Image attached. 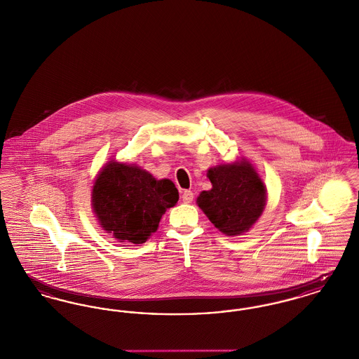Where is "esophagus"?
<instances>
[{
    "label": "esophagus",
    "mask_w": 359,
    "mask_h": 359,
    "mask_svg": "<svg viewBox=\"0 0 359 359\" xmlns=\"http://www.w3.org/2000/svg\"><path fill=\"white\" fill-rule=\"evenodd\" d=\"M182 201H183L184 203H191V202L194 201V192L189 191V189H186V191L183 192V195H182Z\"/></svg>",
    "instance_id": "1"
}]
</instances>
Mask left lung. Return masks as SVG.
<instances>
[{"label": "left lung", "instance_id": "1", "mask_svg": "<svg viewBox=\"0 0 359 359\" xmlns=\"http://www.w3.org/2000/svg\"><path fill=\"white\" fill-rule=\"evenodd\" d=\"M207 176L212 188L198 196V205L210 222L226 236L248 231L266 203V189L252 164H223Z\"/></svg>", "mask_w": 359, "mask_h": 359}]
</instances>
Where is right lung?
<instances>
[{
    "mask_svg": "<svg viewBox=\"0 0 359 359\" xmlns=\"http://www.w3.org/2000/svg\"><path fill=\"white\" fill-rule=\"evenodd\" d=\"M179 201L168 179L156 180L136 165L110 161L93 188V208L103 229L121 242L144 243L167 208Z\"/></svg>",
    "mask_w": 359,
    "mask_h": 359,
    "instance_id": "obj_1",
    "label": "right lung"
}]
</instances>
